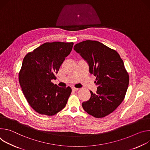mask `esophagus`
<instances>
[{
  "label": "esophagus",
  "mask_w": 150,
  "mask_h": 150,
  "mask_svg": "<svg viewBox=\"0 0 150 150\" xmlns=\"http://www.w3.org/2000/svg\"><path fill=\"white\" fill-rule=\"evenodd\" d=\"M71 89H72V90L74 91H77L79 90V88H75V87H72Z\"/></svg>",
  "instance_id": "34e87169"
}]
</instances>
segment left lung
<instances>
[{
  "label": "left lung",
  "mask_w": 150,
  "mask_h": 150,
  "mask_svg": "<svg viewBox=\"0 0 150 150\" xmlns=\"http://www.w3.org/2000/svg\"><path fill=\"white\" fill-rule=\"evenodd\" d=\"M89 65V72L96 77L95 93L82 103L84 110L96 118L112 112L124 100L129 76L120 55L115 50L95 40H85L74 46Z\"/></svg>",
  "instance_id": "8db88e82"
}]
</instances>
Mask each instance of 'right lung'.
I'll list each match as a JSON object with an SVG mask.
<instances>
[{
    "label": "right lung",
    "instance_id": "add662e5",
    "mask_svg": "<svg viewBox=\"0 0 150 150\" xmlns=\"http://www.w3.org/2000/svg\"><path fill=\"white\" fill-rule=\"evenodd\" d=\"M73 42H46L28 52L19 72V82L25 99L37 112L54 115L66 105L70 87L61 88L57 79L60 66L71 52Z\"/></svg>",
    "mask_w": 150,
    "mask_h": 150
}]
</instances>
